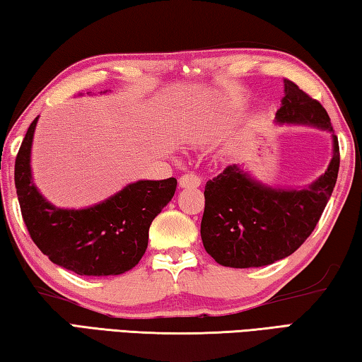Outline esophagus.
<instances>
[{"label": "esophagus", "instance_id": "obj_1", "mask_svg": "<svg viewBox=\"0 0 362 362\" xmlns=\"http://www.w3.org/2000/svg\"><path fill=\"white\" fill-rule=\"evenodd\" d=\"M180 187L182 188H196L201 185V177L196 175V174H183L180 177Z\"/></svg>", "mask_w": 362, "mask_h": 362}]
</instances>
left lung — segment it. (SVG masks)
Returning <instances> with one entry per match:
<instances>
[{
    "label": "left lung",
    "mask_w": 362,
    "mask_h": 362,
    "mask_svg": "<svg viewBox=\"0 0 362 362\" xmlns=\"http://www.w3.org/2000/svg\"><path fill=\"white\" fill-rule=\"evenodd\" d=\"M279 124H310L334 132L326 110L284 79L276 112ZM320 179L300 189L272 188L233 164L206 183L201 240L206 252L223 267L254 268L278 262L302 246L313 233L334 192L340 168L339 140Z\"/></svg>",
    "instance_id": "8db88e82"
}]
</instances>
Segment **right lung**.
I'll list each match as a JSON object with an SVG mask.
<instances>
[{"label": "right lung", "mask_w": 362, "mask_h": 362, "mask_svg": "<svg viewBox=\"0 0 362 362\" xmlns=\"http://www.w3.org/2000/svg\"><path fill=\"white\" fill-rule=\"evenodd\" d=\"M35 118L16 158L14 182L23 222L49 260L81 276L129 272L148 246L150 225L175 193L177 180H139L86 209H59L32 180Z\"/></svg>", "instance_id": "obj_1"}]
</instances>
